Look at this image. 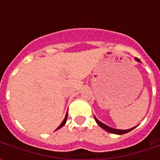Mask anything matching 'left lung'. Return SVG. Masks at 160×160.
I'll list each match as a JSON object with an SVG mask.
<instances>
[{
	"mask_svg": "<svg viewBox=\"0 0 160 160\" xmlns=\"http://www.w3.org/2000/svg\"><path fill=\"white\" fill-rule=\"evenodd\" d=\"M135 60L138 61V62H141L140 60L138 59V58H135ZM95 121H96V123H97L99 125H100L102 129H104L105 130H106V131L109 132V133H112V134H126V133H128V132L131 131V130H133V129L135 128V127H133V128H131V129H113V128H111V127L108 126V125H106V124H103L102 122H100L99 119L96 118L95 116Z\"/></svg>",
	"mask_w": 160,
	"mask_h": 160,
	"instance_id": "1",
	"label": "left lung"
}]
</instances>
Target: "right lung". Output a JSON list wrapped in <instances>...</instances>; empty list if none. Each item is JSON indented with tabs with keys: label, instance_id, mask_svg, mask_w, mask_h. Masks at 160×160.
<instances>
[{
	"label": "right lung",
	"instance_id": "1",
	"mask_svg": "<svg viewBox=\"0 0 160 160\" xmlns=\"http://www.w3.org/2000/svg\"><path fill=\"white\" fill-rule=\"evenodd\" d=\"M67 117H68V114H66V115H65V119H64V120H63V121H62V123H61V124H60V126L58 127V128H57V129H60V128H61V127H63V126H64V125H65V122H66V120H67ZM56 129H55V130H56Z\"/></svg>",
	"mask_w": 160,
	"mask_h": 160
}]
</instances>
